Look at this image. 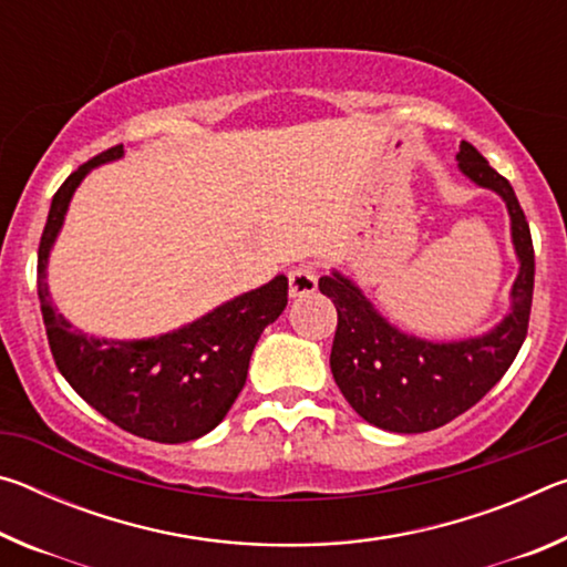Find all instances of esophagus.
I'll return each mask as SVG.
<instances>
[{
  "label": "esophagus",
  "mask_w": 567,
  "mask_h": 567,
  "mask_svg": "<svg viewBox=\"0 0 567 567\" xmlns=\"http://www.w3.org/2000/svg\"><path fill=\"white\" fill-rule=\"evenodd\" d=\"M315 290H318V272H315V267H295L290 272V297H305Z\"/></svg>",
  "instance_id": "34e87169"
}]
</instances>
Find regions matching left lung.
Listing matches in <instances>:
<instances>
[{
  "mask_svg": "<svg viewBox=\"0 0 567 567\" xmlns=\"http://www.w3.org/2000/svg\"><path fill=\"white\" fill-rule=\"evenodd\" d=\"M455 159L470 182L503 199L511 217L520 267L511 287V310L501 322L473 338L425 340L392 324L352 277L340 270L320 277V292L338 307L332 378L352 410L388 433H427L463 415L497 385L527 334L535 255L523 207L511 182L497 175L470 142H460Z\"/></svg>",
  "mask_w": 567,
  "mask_h": 567,
  "instance_id": "8db88e82",
  "label": "left lung"
}]
</instances>
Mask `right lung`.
I'll return each instance as SVG.
<instances>
[{"label": "right lung", "mask_w": 567, "mask_h": 567, "mask_svg": "<svg viewBox=\"0 0 567 567\" xmlns=\"http://www.w3.org/2000/svg\"><path fill=\"white\" fill-rule=\"evenodd\" d=\"M122 157V145L102 152L72 172L52 197L37 257L47 340L56 368L76 395L114 425L155 443H187L215 430L245 388L257 340L287 305V277L277 275L257 290L237 295L203 318L155 338L114 340L76 330L56 312L47 267L76 187L94 167Z\"/></svg>", "instance_id": "obj_1"}]
</instances>
